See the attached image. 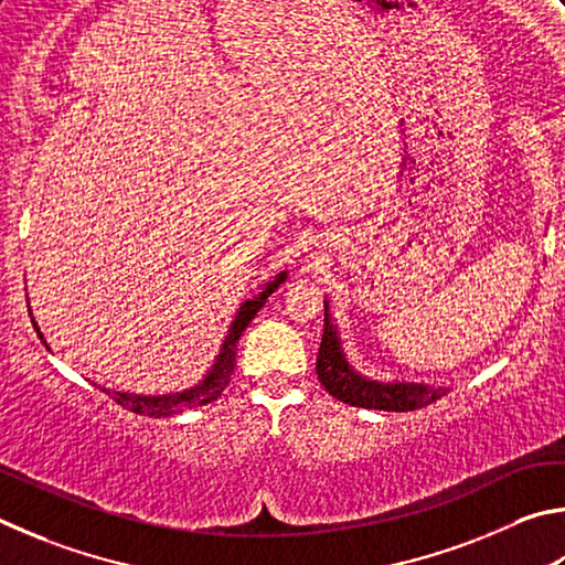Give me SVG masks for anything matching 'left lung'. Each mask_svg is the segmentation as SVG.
<instances>
[{"label":"left lung","instance_id":"obj_1","mask_svg":"<svg viewBox=\"0 0 565 565\" xmlns=\"http://www.w3.org/2000/svg\"><path fill=\"white\" fill-rule=\"evenodd\" d=\"M318 380L332 397L362 409L382 412H414L441 399L447 387L417 382H377L360 374L344 358L338 324L330 318V302L324 300V332L318 352Z\"/></svg>","mask_w":565,"mask_h":565}]
</instances>
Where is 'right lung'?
Returning <instances> with one entry per match:
<instances>
[{
	"instance_id": "add662e5",
	"label": "right lung",
	"mask_w": 565,
	"mask_h": 565,
	"mask_svg": "<svg viewBox=\"0 0 565 565\" xmlns=\"http://www.w3.org/2000/svg\"><path fill=\"white\" fill-rule=\"evenodd\" d=\"M285 277H288V273H277L275 280L267 282L265 288H263V292H257L255 298L245 300L241 305V310H237L235 320L231 324V330H227L225 340L221 344V352H217L213 367L207 370L205 377L198 382L195 387L183 390V392H175V394H156V397H146V394L114 392V390H106V387H102V392H106L108 397H111L116 404H121L124 409H131L136 414H143V417H156V419L171 417V414H178V412H183V409L201 407V404L215 402L217 397H221L227 384H231V374L235 370L237 340H241V334L245 332L247 324H250V320L255 318L257 310L263 308L265 300L270 298V295L285 282ZM29 315H32V310H29ZM32 322H34V318H32ZM34 330H36L39 338H42V342L46 344L44 334L39 332V328H36V322H34Z\"/></svg>"
}]
</instances>
